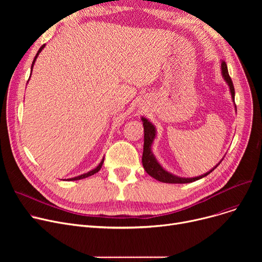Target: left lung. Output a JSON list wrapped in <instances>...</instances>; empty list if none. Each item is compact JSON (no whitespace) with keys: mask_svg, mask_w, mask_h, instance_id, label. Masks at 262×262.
Wrapping results in <instances>:
<instances>
[{"mask_svg":"<svg viewBox=\"0 0 262 262\" xmlns=\"http://www.w3.org/2000/svg\"><path fill=\"white\" fill-rule=\"evenodd\" d=\"M221 69H222V74L224 79L226 80V82L229 86L230 89V93H231V98L232 101L235 102V88H233V84L232 80L228 74V70H227V66L226 62L223 60L221 62ZM236 105V104H235ZM142 122H143V127H144V145H143V155H142V164L143 168L146 171V173L148 175H150L152 177H154L155 180L162 182V183H168V184H188V183H192L195 182L198 180H201V178L207 176L209 173H211L217 166H215L212 170H210L209 172L205 173L201 176L198 177H193V178H183V177H178L175 176L169 172H167L164 170L160 164L157 162V160L155 159L153 153H152V143L155 139V135H156V129L154 127V125L149 121H147L145 118H142Z\"/></svg>","mask_w":262,"mask_h":262,"instance_id":"left-lung-1","label":"left lung"}]
</instances>
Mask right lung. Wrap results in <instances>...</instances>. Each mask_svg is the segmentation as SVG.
<instances>
[{
	"label": "right lung",
	"mask_w": 262,
	"mask_h": 262,
	"mask_svg": "<svg viewBox=\"0 0 262 262\" xmlns=\"http://www.w3.org/2000/svg\"><path fill=\"white\" fill-rule=\"evenodd\" d=\"M45 48V45L41 47L40 49H39V51H38V53L36 54V56H35V58H34V60H33V63H32V70H33V66H34V63H35V61H36V59H37V56L39 55V53L42 51V49ZM32 74V73H31ZM31 77V76H30ZM103 162H104V159L101 161V163L99 164L98 167H96L94 170H92V171H90V172H88V173H85V174H82V175H79V176H77V177H73V178H70V181H77V180H82V178H86V177H88V176H91V175H93V174H95L96 172H99L100 170H101V168H102V166H103Z\"/></svg>",
	"instance_id": "right-lung-1"
}]
</instances>
